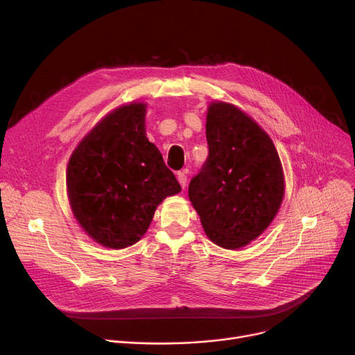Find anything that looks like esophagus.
I'll return each mask as SVG.
<instances>
[{
  "mask_svg": "<svg viewBox=\"0 0 355 355\" xmlns=\"http://www.w3.org/2000/svg\"><path fill=\"white\" fill-rule=\"evenodd\" d=\"M178 180H179V183H180V187L184 189L187 188V182H188V176L184 175V172H179L178 173Z\"/></svg>",
  "mask_w": 355,
  "mask_h": 355,
  "instance_id": "1",
  "label": "esophagus"
}]
</instances>
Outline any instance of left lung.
I'll return each mask as SVG.
<instances>
[{
  "instance_id": "obj_1",
  "label": "left lung",
  "mask_w": 355,
  "mask_h": 355,
  "mask_svg": "<svg viewBox=\"0 0 355 355\" xmlns=\"http://www.w3.org/2000/svg\"><path fill=\"white\" fill-rule=\"evenodd\" d=\"M209 156L189 183L208 239L237 250L266 231L284 196V175L268 134L239 107L214 101L207 114Z\"/></svg>"
}]
</instances>
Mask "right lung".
I'll return each instance as SVG.
<instances>
[{"label":"right lung","instance_id":"right-lung-1","mask_svg":"<svg viewBox=\"0 0 355 355\" xmlns=\"http://www.w3.org/2000/svg\"><path fill=\"white\" fill-rule=\"evenodd\" d=\"M144 103L108 112L67 163L66 189L78 224L98 244L121 250L148 230L156 208L182 191L146 136Z\"/></svg>","mask_w":355,"mask_h":355}]
</instances>
